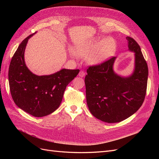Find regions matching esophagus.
<instances>
[{
    "label": "esophagus",
    "instance_id": "esophagus-1",
    "mask_svg": "<svg viewBox=\"0 0 159 159\" xmlns=\"http://www.w3.org/2000/svg\"><path fill=\"white\" fill-rule=\"evenodd\" d=\"M85 72L84 71H82V70H81L80 71V73H79V74H78V75L80 76V77H81V78H83V77H84L85 76Z\"/></svg>",
    "mask_w": 159,
    "mask_h": 159
}]
</instances>
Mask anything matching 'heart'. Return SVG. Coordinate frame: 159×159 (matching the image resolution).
I'll return each instance as SVG.
<instances>
[{
	"instance_id": "b5f03b06",
	"label": "heart",
	"mask_w": 159,
	"mask_h": 159,
	"mask_svg": "<svg viewBox=\"0 0 159 159\" xmlns=\"http://www.w3.org/2000/svg\"><path fill=\"white\" fill-rule=\"evenodd\" d=\"M115 42L112 38H106L99 44L97 40H91L76 46L74 54L80 57H85L90 64H98L111 56L115 50Z\"/></svg>"
}]
</instances>
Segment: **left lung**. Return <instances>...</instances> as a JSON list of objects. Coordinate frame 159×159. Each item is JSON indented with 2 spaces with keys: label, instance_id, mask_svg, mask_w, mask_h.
<instances>
[{
  "label": "left lung",
  "instance_id": "left-lung-1",
  "mask_svg": "<svg viewBox=\"0 0 159 159\" xmlns=\"http://www.w3.org/2000/svg\"><path fill=\"white\" fill-rule=\"evenodd\" d=\"M129 50L134 53V69L129 77L115 73L116 57L89 66L85 78L86 100L91 113L101 121L112 123L127 119L141 107L145 98L148 66L141 48L127 36Z\"/></svg>",
  "mask_w": 159,
  "mask_h": 159
}]
</instances>
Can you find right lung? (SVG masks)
<instances>
[{
	"label": "right lung",
	"mask_w": 159,
	"mask_h": 159,
	"mask_svg": "<svg viewBox=\"0 0 159 159\" xmlns=\"http://www.w3.org/2000/svg\"><path fill=\"white\" fill-rule=\"evenodd\" d=\"M34 34L25 38L14 53L9 66L8 81L17 106L34 117H42L59 107L66 86L80 70L62 69L40 76L32 73L25 64V51L28 39Z\"/></svg>",
	"instance_id": "right-lung-1"
}]
</instances>
